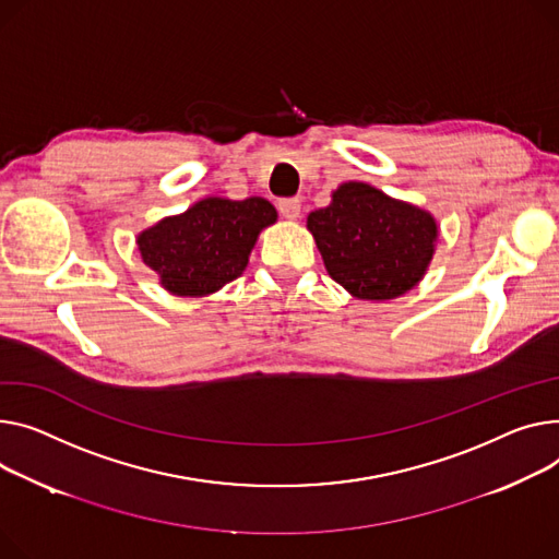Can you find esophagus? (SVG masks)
<instances>
[{"label": "esophagus", "instance_id": "34e87169", "mask_svg": "<svg viewBox=\"0 0 559 559\" xmlns=\"http://www.w3.org/2000/svg\"><path fill=\"white\" fill-rule=\"evenodd\" d=\"M278 211L283 213V217L287 219H296L301 217V200L299 198H287L278 202Z\"/></svg>", "mask_w": 559, "mask_h": 559}]
</instances>
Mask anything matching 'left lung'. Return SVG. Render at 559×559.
I'll list each match as a JSON object with an SVG mask.
<instances>
[{"instance_id": "1", "label": "left lung", "mask_w": 559, "mask_h": 559, "mask_svg": "<svg viewBox=\"0 0 559 559\" xmlns=\"http://www.w3.org/2000/svg\"><path fill=\"white\" fill-rule=\"evenodd\" d=\"M325 272L361 301H391L427 274L436 217L364 181H344L325 209L308 215Z\"/></svg>"}]
</instances>
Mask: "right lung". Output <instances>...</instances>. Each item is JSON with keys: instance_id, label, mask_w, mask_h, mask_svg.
<instances>
[{"instance_id": "add662e5", "label": "right lung", "mask_w": 559, "mask_h": 559, "mask_svg": "<svg viewBox=\"0 0 559 559\" xmlns=\"http://www.w3.org/2000/svg\"><path fill=\"white\" fill-rule=\"evenodd\" d=\"M278 213L265 198H204L136 236L143 265L181 299H202L242 276L251 249Z\"/></svg>"}]
</instances>
